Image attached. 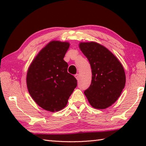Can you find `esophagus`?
<instances>
[{
  "label": "esophagus",
  "instance_id": "34e87169",
  "mask_svg": "<svg viewBox=\"0 0 146 146\" xmlns=\"http://www.w3.org/2000/svg\"><path fill=\"white\" fill-rule=\"evenodd\" d=\"M75 78H76V80L78 81L79 80V78H80V77H79V76H79V74H76V75H75Z\"/></svg>",
  "mask_w": 146,
  "mask_h": 146
}]
</instances>
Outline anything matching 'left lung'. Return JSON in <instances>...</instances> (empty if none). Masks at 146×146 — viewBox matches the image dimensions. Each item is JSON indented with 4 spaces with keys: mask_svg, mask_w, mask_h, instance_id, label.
<instances>
[{
    "mask_svg": "<svg viewBox=\"0 0 146 146\" xmlns=\"http://www.w3.org/2000/svg\"><path fill=\"white\" fill-rule=\"evenodd\" d=\"M79 48L90 62L92 80L84 91L91 106L104 110L117 100L125 84L123 68L108 49L95 42H80Z\"/></svg>",
    "mask_w": 146,
    "mask_h": 146,
    "instance_id": "8db88e82",
    "label": "left lung"
}]
</instances>
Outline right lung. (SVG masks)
<instances>
[{"instance_id": "right-lung-1", "label": "right lung", "mask_w": 146, "mask_h": 146, "mask_svg": "<svg viewBox=\"0 0 146 146\" xmlns=\"http://www.w3.org/2000/svg\"><path fill=\"white\" fill-rule=\"evenodd\" d=\"M70 47L67 42L51 41L33 59L27 73V87L31 97L42 109L51 112L62 110L77 86L68 73L64 57Z\"/></svg>"}]
</instances>
